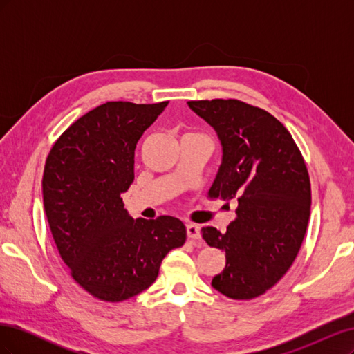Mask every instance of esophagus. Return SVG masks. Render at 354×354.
I'll return each instance as SVG.
<instances>
[{"label":"esophagus","mask_w":354,"mask_h":354,"mask_svg":"<svg viewBox=\"0 0 354 354\" xmlns=\"http://www.w3.org/2000/svg\"><path fill=\"white\" fill-rule=\"evenodd\" d=\"M186 232H187V238L190 241H199L201 234H199V227L194 223H189L186 226Z\"/></svg>","instance_id":"obj_1"}]
</instances>
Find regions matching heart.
I'll use <instances>...</instances> for the list:
<instances>
[{"mask_svg":"<svg viewBox=\"0 0 354 354\" xmlns=\"http://www.w3.org/2000/svg\"><path fill=\"white\" fill-rule=\"evenodd\" d=\"M185 136H198V137H203V138H207L205 136H203V134H199V133H187V134H185Z\"/></svg>","mask_w":354,"mask_h":354,"instance_id":"1","label":"heart"}]
</instances>
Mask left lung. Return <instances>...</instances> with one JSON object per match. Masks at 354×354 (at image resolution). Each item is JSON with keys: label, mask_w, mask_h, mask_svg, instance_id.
Returning <instances> with one entry per match:
<instances>
[{"label": "left lung", "mask_w": 354, "mask_h": 354, "mask_svg": "<svg viewBox=\"0 0 354 354\" xmlns=\"http://www.w3.org/2000/svg\"><path fill=\"white\" fill-rule=\"evenodd\" d=\"M187 103L223 145L208 195L238 201V217L226 233L201 230L203 241L226 255L211 285L232 299L257 298L282 279L301 248L312 203L304 158L285 125L261 108L238 99Z\"/></svg>", "instance_id": "8db88e82"}]
</instances>
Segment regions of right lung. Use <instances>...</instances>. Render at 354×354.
<instances>
[{
	"label": "right lung",
	"instance_id": "add662e5",
	"mask_svg": "<svg viewBox=\"0 0 354 354\" xmlns=\"http://www.w3.org/2000/svg\"><path fill=\"white\" fill-rule=\"evenodd\" d=\"M168 102H108L82 115L53 145L42 176L48 226L62 260L94 298L121 303L158 277L186 241L176 217L131 218L121 195L134 180V151Z\"/></svg>",
	"mask_w": 354,
	"mask_h": 354
}]
</instances>
